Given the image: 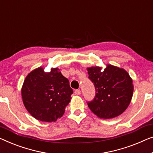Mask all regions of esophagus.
Segmentation results:
<instances>
[{
	"instance_id": "34e87169",
	"label": "esophagus",
	"mask_w": 153,
	"mask_h": 153,
	"mask_svg": "<svg viewBox=\"0 0 153 153\" xmlns=\"http://www.w3.org/2000/svg\"><path fill=\"white\" fill-rule=\"evenodd\" d=\"M81 93V91H80V90L79 89H77V90H76L75 91V94H76V95H79Z\"/></svg>"
}]
</instances>
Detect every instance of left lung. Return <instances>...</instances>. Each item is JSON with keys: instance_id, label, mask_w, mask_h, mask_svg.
I'll list each match as a JSON object with an SVG mask.
<instances>
[{"instance_id": "1", "label": "left lung", "mask_w": 153, "mask_h": 153, "mask_svg": "<svg viewBox=\"0 0 153 153\" xmlns=\"http://www.w3.org/2000/svg\"><path fill=\"white\" fill-rule=\"evenodd\" d=\"M88 79L94 84L95 95L87 102L97 117L111 119L120 115L128 106L133 93V80L123 69L108 65L101 72L98 67L87 69Z\"/></svg>"}]
</instances>
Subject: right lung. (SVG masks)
<instances>
[{
	"instance_id": "1",
	"label": "right lung",
	"mask_w": 153,
	"mask_h": 153,
	"mask_svg": "<svg viewBox=\"0 0 153 153\" xmlns=\"http://www.w3.org/2000/svg\"><path fill=\"white\" fill-rule=\"evenodd\" d=\"M22 97L28 112L38 120L51 122L60 118L69 104L73 89L69 81L57 68L45 73L33 70L25 79Z\"/></svg>"
}]
</instances>
